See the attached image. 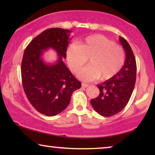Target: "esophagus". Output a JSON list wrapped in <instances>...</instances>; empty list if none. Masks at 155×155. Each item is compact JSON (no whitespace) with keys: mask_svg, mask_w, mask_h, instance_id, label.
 <instances>
[{"mask_svg":"<svg viewBox=\"0 0 155 155\" xmlns=\"http://www.w3.org/2000/svg\"><path fill=\"white\" fill-rule=\"evenodd\" d=\"M82 86L83 87H89V84L87 83H84V82H82Z\"/></svg>","mask_w":155,"mask_h":155,"instance_id":"1","label":"esophagus"}]
</instances>
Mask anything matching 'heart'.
<instances>
[{"label":"heart","instance_id":"b5f03b06","mask_svg":"<svg viewBox=\"0 0 155 155\" xmlns=\"http://www.w3.org/2000/svg\"><path fill=\"white\" fill-rule=\"evenodd\" d=\"M89 58L90 65L79 73L80 78L92 81L113 78L125 62L124 48L101 35H90L68 46L66 60L71 71L79 73Z\"/></svg>","mask_w":155,"mask_h":155}]
</instances>
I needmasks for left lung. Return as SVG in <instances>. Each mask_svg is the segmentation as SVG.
<instances>
[{"label":"left lung","mask_w":155,"mask_h":155,"mask_svg":"<svg viewBox=\"0 0 155 155\" xmlns=\"http://www.w3.org/2000/svg\"><path fill=\"white\" fill-rule=\"evenodd\" d=\"M119 41L126 52L124 66L111 79L97 84L99 95L91 100L92 107L101 116L109 117L119 113L128 104L136 80L137 65L130 46L122 37Z\"/></svg>","instance_id":"obj_1"}]
</instances>
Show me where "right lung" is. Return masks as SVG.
<instances>
[{
  "label": "right lung",
  "instance_id": "add662e5",
  "mask_svg": "<svg viewBox=\"0 0 155 155\" xmlns=\"http://www.w3.org/2000/svg\"><path fill=\"white\" fill-rule=\"evenodd\" d=\"M71 32L61 28L46 29L28 44L23 54L21 75L25 94L37 111L48 116L66 109L73 92L81 87V82L62 61L66 58ZM49 48L59 56L54 64H46L41 58L43 51Z\"/></svg>",
  "mask_w": 155,
  "mask_h": 155
}]
</instances>
